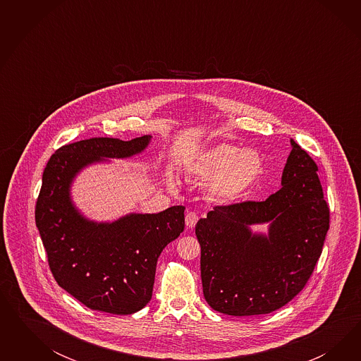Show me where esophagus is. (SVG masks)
<instances>
[{
	"instance_id": "obj_1",
	"label": "esophagus",
	"mask_w": 361,
	"mask_h": 361,
	"mask_svg": "<svg viewBox=\"0 0 361 361\" xmlns=\"http://www.w3.org/2000/svg\"><path fill=\"white\" fill-rule=\"evenodd\" d=\"M197 221H198V216H197L196 212H188L186 213L185 224L189 229L196 226Z\"/></svg>"
}]
</instances>
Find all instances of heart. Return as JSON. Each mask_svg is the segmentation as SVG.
<instances>
[{
  "label": "heart",
  "mask_w": 361,
  "mask_h": 361,
  "mask_svg": "<svg viewBox=\"0 0 361 361\" xmlns=\"http://www.w3.org/2000/svg\"><path fill=\"white\" fill-rule=\"evenodd\" d=\"M262 169L259 153L231 144H219L197 154L186 168L189 175L208 181L209 196L219 202H234L246 196L262 175ZM169 183H176L172 176Z\"/></svg>",
  "instance_id": "b5f03b06"
}]
</instances>
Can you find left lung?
<instances>
[{
    "label": "left lung",
    "mask_w": 361,
    "mask_h": 361,
    "mask_svg": "<svg viewBox=\"0 0 361 361\" xmlns=\"http://www.w3.org/2000/svg\"><path fill=\"white\" fill-rule=\"evenodd\" d=\"M291 147L278 192L264 201L216 207L197 222L204 296L221 314H270L305 288L317 266L329 209L317 163L293 139ZM267 221V235L250 229Z\"/></svg>",
    "instance_id": "obj_1"
}]
</instances>
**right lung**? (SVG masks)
I'll return each instance as SVG.
<instances>
[{"label":"right lung","mask_w":361,"mask_h":361,"mask_svg":"<svg viewBox=\"0 0 361 361\" xmlns=\"http://www.w3.org/2000/svg\"><path fill=\"white\" fill-rule=\"evenodd\" d=\"M92 137L63 145L50 157L35 205L50 270L56 283L85 306L115 315L140 311L152 298L159 255L184 230L185 207L156 214L131 213L114 222L86 219L71 200V184L88 165L126 159L151 142Z\"/></svg>","instance_id":"add662e5"}]
</instances>
